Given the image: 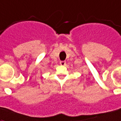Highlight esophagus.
Listing matches in <instances>:
<instances>
[{"instance_id":"1","label":"esophagus","mask_w":121,"mask_h":121,"mask_svg":"<svg viewBox=\"0 0 121 121\" xmlns=\"http://www.w3.org/2000/svg\"><path fill=\"white\" fill-rule=\"evenodd\" d=\"M66 61H64V60H63V61H60V65H62V66H64L65 64H66Z\"/></svg>"}]
</instances>
